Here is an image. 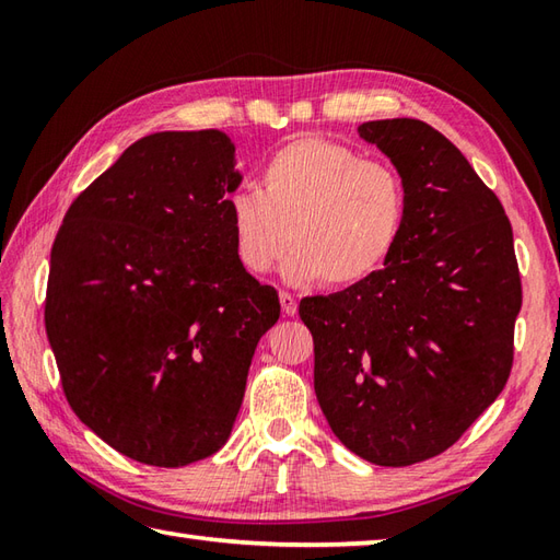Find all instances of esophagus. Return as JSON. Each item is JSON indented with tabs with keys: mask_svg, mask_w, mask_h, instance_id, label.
Here are the masks:
<instances>
[{
	"mask_svg": "<svg viewBox=\"0 0 560 560\" xmlns=\"http://www.w3.org/2000/svg\"><path fill=\"white\" fill-rule=\"evenodd\" d=\"M279 301H281V311H283V315H289V317H293L295 313H299V301H295L291 293H287V291H281V293H279Z\"/></svg>",
	"mask_w": 560,
	"mask_h": 560,
	"instance_id": "1",
	"label": "esophagus"
}]
</instances>
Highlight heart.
<instances>
[{
	"label": "heart",
	"instance_id": "b5f03b06",
	"mask_svg": "<svg viewBox=\"0 0 560 560\" xmlns=\"http://www.w3.org/2000/svg\"><path fill=\"white\" fill-rule=\"evenodd\" d=\"M407 205V183L395 165L305 137L265 163L261 192L241 187L229 195L225 219L245 271H269L291 241L283 279L293 287L325 279L343 289L387 265L401 241Z\"/></svg>",
	"mask_w": 560,
	"mask_h": 560
}]
</instances>
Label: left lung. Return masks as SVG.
Masks as SVG:
<instances>
[{"instance_id": "left-lung-1", "label": "left lung", "mask_w": 560, "mask_h": 560, "mask_svg": "<svg viewBox=\"0 0 560 560\" xmlns=\"http://www.w3.org/2000/svg\"><path fill=\"white\" fill-rule=\"evenodd\" d=\"M407 183L387 265L301 301L315 395L343 445L380 467L445 452L501 395L522 287L513 229L462 151L421 120L359 127Z\"/></svg>"}]
</instances>
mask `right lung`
Instances as JSON below:
<instances>
[{
    "mask_svg": "<svg viewBox=\"0 0 560 560\" xmlns=\"http://www.w3.org/2000/svg\"><path fill=\"white\" fill-rule=\"evenodd\" d=\"M243 183L219 129L135 141L69 207L45 329L69 407L125 457L185 467L221 450L279 295L233 253Z\"/></svg>",
    "mask_w": 560,
    "mask_h": 560,
    "instance_id": "add662e5",
    "label": "right lung"
}]
</instances>
